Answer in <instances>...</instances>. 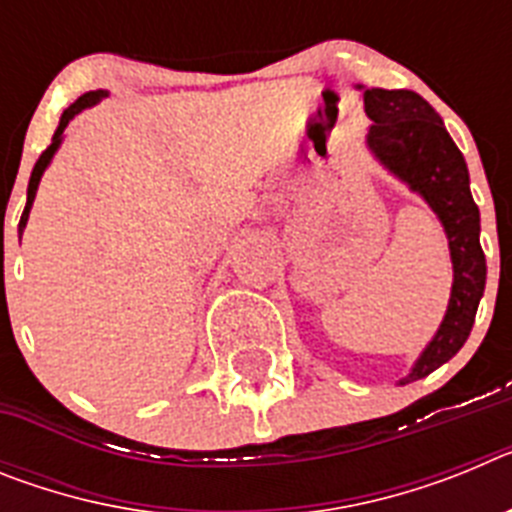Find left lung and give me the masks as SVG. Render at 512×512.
<instances>
[{
    "label": "left lung",
    "instance_id": "obj_1",
    "mask_svg": "<svg viewBox=\"0 0 512 512\" xmlns=\"http://www.w3.org/2000/svg\"><path fill=\"white\" fill-rule=\"evenodd\" d=\"M364 110L372 120L366 148L436 212L449 238L454 266L449 307L436 336L423 348L408 377L397 382L408 384L454 359L472 333L487 279L485 253L479 246V210L469 189L467 161L443 128L441 115L420 94L410 89H364Z\"/></svg>",
    "mask_w": 512,
    "mask_h": 512
}]
</instances>
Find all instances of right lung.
I'll return each mask as SVG.
<instances>
[{
  "label": "right lung",
  "mask_w": 512,
  "mask_h": 512,
  "mask_svg": "<svg viewBox=\"0 0 512 512\" xmlns=\"http://www.w3.org/2000/svg\"><path fill=\"white\" fill-rule=\"evenodd\" d=\"M104 97H110V92H107V89H97V92H87V94H81V97L76 99L74 104H69V110H63L61 120H58L56 133H53L51 146H48L43 153H40V158H38V161H35V166H33V174H30V184H27V205H25V210H22V217H20V235H22V230H25L27 217H30V210H33L35 192H38L40 179H43L45 169L51 166L53 156H56V151H58V148H61V143H63V130H66V125H69V122L74 120V117L79 115L81 110H89V107H94V104L102 102Z\"/></svg>",
  "instance_id": "right-lung-1"
}]
</instances>
